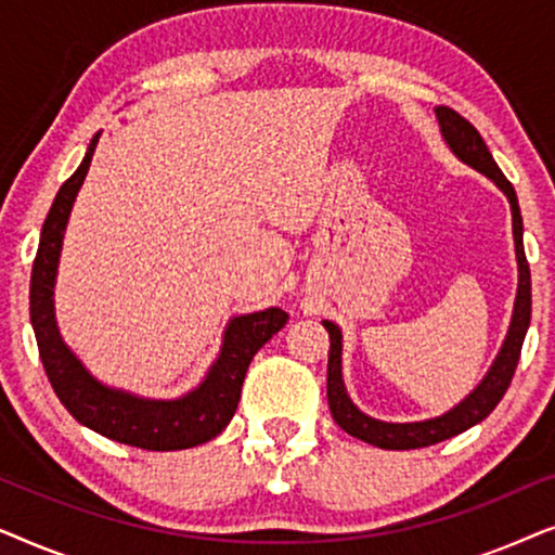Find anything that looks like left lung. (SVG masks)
I'll use <instances>...</instances> for the list:
<instances>
[{"mask_svg":"<svg viewBox=\"0 0 555 555\" xmlns=\"http://www.w3.org/2000/svg\"><path fill=\"white\" fill-rule=\"evenodd\" d=\"M439 128L447 146L452 149V154L473 166L485 177L495 181L500 192L507 196L513 211V240H515V257H518V295H515V308H513V321L507 328V336L500 348L498 359L492 361L488 376L482 378L480 386L469 393L467 399H462L457 406L442 416L424 422H406V424H393L382 422L374 416L363 414L359 406L348 399L344 374H340V328L336 323L323 321L325 331L331 338V351H328V406L336 424L348 435L363 442L382 447V450H420V447H429L437 442H444L460 431L475 427L477 422H482L492 409L500 404V399L505 397L507 386L513 382L515 369H518L520 348L526 340L528 325H530V268L526 260V249H522V217L518 207V196L511 181L505 179V173L500 171V166L492 158L490 149L485 146L482 135L477 133V128L469 124L467 118H462L457 111L439 105L435 111Z\"/></svg>","mask_w":555,"mask_h":555,"instance_id":"left-lung-1","label":"left lung"}]
</instances>
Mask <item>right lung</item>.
Masks as SVG:
<instances>
[{
    "label": "right lung",
    "instance_id": "1",
    "mask_svg": "<svg viewBox=\"0 0 555 555\" xmlns=\"http://www.w3.org/2000/svg\"><path fill=\"white\" fill-rule=\"evenodd\" d=\"M98 139L101 133L93 135L78 171L60 186L42 224L40 247L33 262V283H29V318H33L37 348L57 399L80 424L95 429L98 435L141 450H189L215 439L230 424L240 404L249 361L287 323V313L280 308H268L260 313L232 318L224 331L222 351L211 363L207 378L181 399H143L111 389L90 376L78 356L60 338L52 295H55L67 217L86 181Z\"/></svg>",
    "mask_w": 555,
    "mask_h": 555
}]
</instances>
